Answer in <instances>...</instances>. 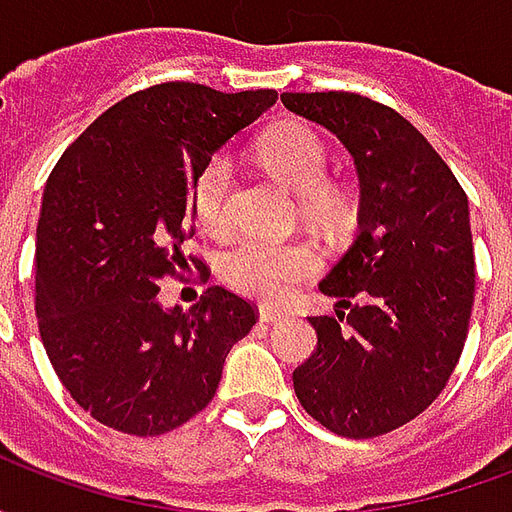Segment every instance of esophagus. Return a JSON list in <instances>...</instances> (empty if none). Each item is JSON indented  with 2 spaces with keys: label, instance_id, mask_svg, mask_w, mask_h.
Masks as SVG:
<instances>
[{
  "label": "esophagus",
  "instance_id": "34e87169",
  "mask_svg": "<svg viewBox=\"0 0 512 512\" xmlns=\"http://www.w3.org/2000/svg\"><path fill=\"white\" fill-rule=\"evenodd\" d=\"M282 318H288V312L277 310V307H260V321L263 323H277Z\"/></svg>",
  "mask_w": 512,
  "mask_h": 512
}]
</instances>
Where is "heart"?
Returning <instances> with one entry per match:
<instances>
[{
  "mask_svg": "<svg viewBox=\"0 0 512 512\" xmlns=\"http://www.w3.org/2000/svg\"><path fill=\"white\" fill-rule=\"evenodd\" d=\"M260 161L285 189L299 194L301 208L318 222H332L343 213V200L326 186L329 158L321 136L312 128L290 123L268 131L260 139ZM233 164L227 156H213L194 180V216L211 233L233 227ZM321 266V255L307 241H268L246 235L222 255V277L238 293L279 301Z\"/></svg>",
  "mask_w": 512,
  "mask_h": 512,
  "instance_id": "obj_1",
  "label": "heart"
}]
</instances>
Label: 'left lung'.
Instances as JSON below:
<instances>
[{"label": "left lung", "instance_id": "obj_1", "mask_svg": "<svg viewBox=\"0 0 512 512\" xmlns=\"http://www.w3.org/2000/svg\"><path fill=\"white\" fill-rule=\"evenodd\" d=\"M282 104L332 131L359 180L354 244L321 282L337 318H310L318 348L293 389L337 436H381L422 414L458 365L474 301L469 200L395 109L354 93Z\"/></svg>", "mask_w": 512, "mask_h": 512}]
</instances>
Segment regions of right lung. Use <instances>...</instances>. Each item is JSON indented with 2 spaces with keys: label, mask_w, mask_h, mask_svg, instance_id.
Listing matches in <instances>:
<instances>
[{
  "label": "right lung",
  "mask_w": 512,
  "mask_h": 512,
  "mask_svg": "<svg viewBox=\"0 0 512 512\" xmlns=\"http://www.w3.org/2000/svg\"><path fill=\"white\" fill-rule=\"evenodd\" d=\"M274 90L219 93L169 82L123 98L49 175L38 222L35 312L51 365L98 422L158 436L211 403L255 307L213 285L183 312L158 282L186 257L194 180Z\"/></svg>",
  "instance_id": "obj_1"
}]
</instances>
